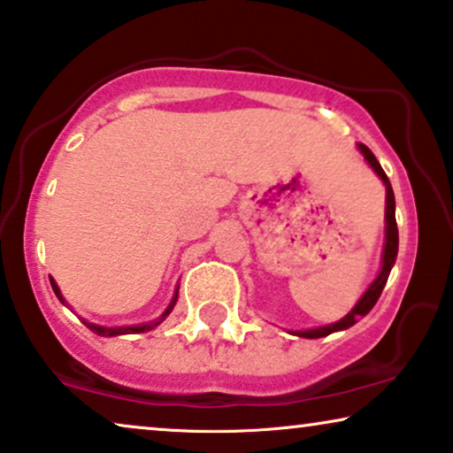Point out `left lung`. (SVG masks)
<instances>
[{
	"label": "left lung",
	"instance_id": "8db88e82",
	"mask_svg": "<svg viewBox=\"0 0 453 453\" xmlns=\"http://www.w3.org/2000/svg\"><path fill=\"white\" fill-rule=\"evenodd\" d=\"M357 150L362 151V156L366 157V162L372 166L374 173L380 176V180L385 183V189H387V208H385V250H383V266H380V273L379 277L372 280V285L368 287L366 293L360 297V302H357L354 308H351V312L348 316H343L339 322H333V325H326V326H319V328H308V331H293L297 334V337H305V339H319V337H326V334H331L334 331H343V328H349L354 326L357 320L362 319V316H366L370 310L374 308V303L379 302L380 293L385 289V283L387 279H389V273L393 268V264H395V257H397V245H399V233H397V222H395V196H393V189H391V183L389 179H387L385 170L380 168V164L377 157H374L372 151H370L366 145L364 143H357Z\"/></svg>",
	"mask_w": 453,
	"mask_h": 453
}]
</instances>
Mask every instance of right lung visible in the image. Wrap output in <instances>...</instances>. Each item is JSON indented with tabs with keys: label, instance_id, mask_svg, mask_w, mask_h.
<instances>
[{
	"label": "right lung",
	"instance_id": "obj_1",
	"mask_svg": "<svg viewBox=\"0 0 453 453\" xmlns=\"http://www.w3.org/2000/svg\"><path fill=\"white\" fill-rule=\"evenodd\" d=\"M51 280V289H54V293L58 296V299H60V302L64 303V297H62V293H60V289H58V285H56V280L54 279H50ZM176 297H179V289L174 291V297H173V302H170V305L166 310H164V314L160 316V319L157 320H154V322H150V325H139V326H99V325H91V322H87V320H83L85 322V326H89V331H93L96 334H102V337H116V334H131V333H148V331H151V328H156L157 325H160V322L166 319V316L173 312V308H174V303H176Z\"/></svg>",
	"mask_w": 453,
	"mask_h": 453
}]
</instances>
